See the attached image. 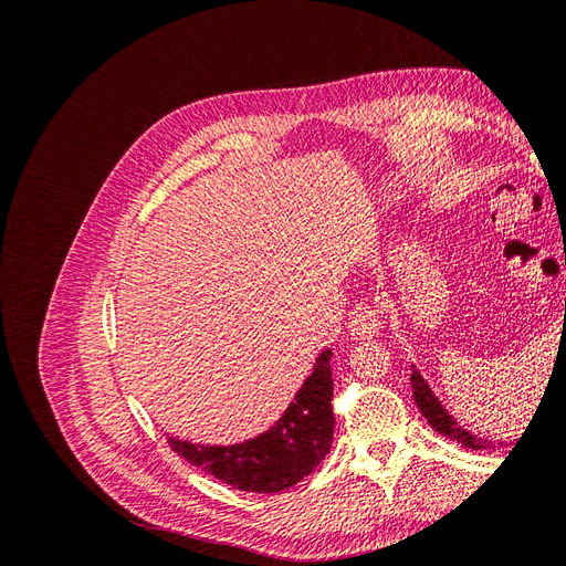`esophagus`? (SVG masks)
I'll list each match as a JSON object with an SVG mask.
<instances>
[{
	"mask_svg": "<svg viewBox=\"0 0 566 566\" xmlns=\"http://www.w3.org/2000/svg\"><path fill=\"white\" fill-rule=\"evenodd\" d=\"M380 325H382V312L378 310V306L358 304L349 318V333L356 339H370L378 335Z\"/></svg>",
	"mask_w": 566,
	"mask_h": 566,
	"instance_id": "esophagus-1",
	"label": "esophagus"
}]
</instances>
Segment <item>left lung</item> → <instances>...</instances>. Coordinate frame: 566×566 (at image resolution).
Returning a JSON list of instances; mask_svg holds the SVG:
<instances>
[{"mask_svg":"<svg viewBox=\"0 0 566 566\" xmlns=\"http://www.w3.org/2000/svg\"><path fill=\"white\" fill-rule=\"evenodd\" d=\"M410 368H413V375H410V387H413V397H416L420 413L427 418V422H430L441 437H449L455 443H460V447L472 449V451H486L493 447L491 441H486L482 437H474L472 432L465 430V427L458 424L455 418L434 397L430 385L424 382V378L416 370V366H410Z\"/></svg>","mask_w":566,"mask_h":566,"instance_id":"8db88e82","label":"left lung"}]
</instances>
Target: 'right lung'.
<instances>
[{"label":"right lung","instance_id":"add662e5","mask_svg":"<svg viewBox=\"0 0 566 566\" xmlns=\"http://www.w3.org/2000/svg\"><path fill=\"white\" fill-rule=\"evenodd\" d=\"M331 349H323L285 413L260 437L231 447L169 437V447L219 482L250 493H279L312 474L328 455L335 430Z\"/></svg>","mask_w":566,"mask_h":566}]
</instances>
